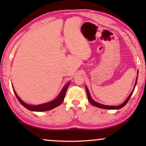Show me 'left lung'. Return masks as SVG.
I'll return each instance as SVG.
<instances>
[{"label": "left lung", "mask_w": 146, "mask_h": 146, "mask_svg": "<svg viewBox=\"0 0 146 146\" xmlns=\"http://www.w3.org/2000/svg\"><path fill=\"white\" fill-rule=\"evenodd\" d=\"M139 73V71H137V75H138ZM137 78H138V75H137V79H136V82H135V86H134V88L133 90H132V91L130 93V94L129 95V96L128 97V98L126 99V100H125V102H123V104H121V105L119 106H106V105H103V104H101L100 103H98V102H96L94 100H93V99L91 98V96H90V93L89 91H88V88H87L86 86H85L86 87V93H87V97H88V101L90 104H91L93 106H95L96 107H98V108H104V109H110V110H116V109H120V108H123L124 106L127 103H128V102L129 101V100H130V97H131V95H132V93H133L134 92V90H135V86H136V84L137 82Z\"/></svg>", "instance_id": "8db88e82"}]
</instances>
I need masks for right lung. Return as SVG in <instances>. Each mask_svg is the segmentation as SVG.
Here are the masks:
<instances>
[{
  "instance_id": "1",
  "label": "right lung",
  "mask_w": 146,
  "mask_h": 146,
  "mask_svg": "<svg viewBox=\"0 0 146 146\" xmlns=\"http://www.w3.org/2000/svg\"><path fill=\"white\" fill-rule=\"evenodd\" d=\"M70 82L68 84H66L63 87L62 89L60 91V94L58 95V97L55 99V100H52V101L47 102V103L42 104H38V105H30L28 104H26L24 102L23 100H21L19 97L18 96V95L16 94V91H15L14 89V92L16 95V98H17L18 100L20 102V103L25 108H26L27 109L31 110V111H36V112H42V111H47V110H52L53 108H56V107L58 106L61 104L64 101V99L65 94H66V90H67V88L69 86Z\"/></svg>"
}]
</instances>
